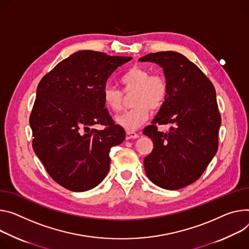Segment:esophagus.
<instances>
[{
  "instance_id": "1",
  "label": "esophagus",
  "mask_w": 249,
  "mask_h": 249,
  "mask_svg": "<svg viewBox=\"0 0 249 249\" xmlns=\"http://www.w3.org/2000/svg\"><path fill=\"white\" fill-rule=\"evenodd\" d=\"M139 137V135L137 133H135L133 131H127L126 132V139L130 140V139H137Z\"/></svg>"
}]
</instances>
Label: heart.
Returning a JSON list of instances; mask_svg holds the SVG:
<instances>
[{
    "mask_svg": "<svg viewBox=\"0 0 249 249\" xmlns=\"http://www.w3.org/2000/svg\"><path fill=\"white\" fill-rule=\"evenodd\" d=\"M125 92L134 91L133 108L115 117V122L127 131L137 130L150 116V110L160 109L167 100L169 86L166 78L158 73L151 74L142 66H133L121 77ZM105 106L118 112L122 109L123 92L112 85H105L102 91Z\"/></svg>",
    "mask_w": 249,
    "mask_h": 249,
    "instance_id": "1",
    "label": "heart"
}]
</instances>
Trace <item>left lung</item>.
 Segmentation results:
<instances>
[{
  "label": "left lung",
  "instance_id": "left-lung-1",
  "mask_svg": "<svg viewBox=\"0 0 249 249\" xmlns=\"http://www.w3.org/2000/svg\"><path fill=\"white\" fill-rule=\"evenodd\" d=\"M160 65L169 86L164 105L143 131L154 149L144 159L152 183L166 190L187 187L202 175L218 146L221 119L213 83L185 55L176 52L149 53L139 59ZM174 126L168 133L156 124Z\"/></svg>",
  "mask_w": 249,
  "mask_h": 249
}]
</instances>
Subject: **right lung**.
<instances>
[{
  "label": "right lung",
  "instance_id": "obj_1",
  "mask_svg": "<svg viewBox=\"0 0 249 249\" xmlns=\"http://www.w3.org/2000/svg\"><path fill=\"white\" fill-rule=\"evenodd\" d=\"M131 56L80 51L60 61L36 88L30 116L33 148L49 175L63 188L85 192L109 171V152L125 139L103 102L109 76ZM106 126L103 130L91 127Z\"/></svg>",
  "mask_w": 249,
  "mask_h": 249
}]
</instances>
